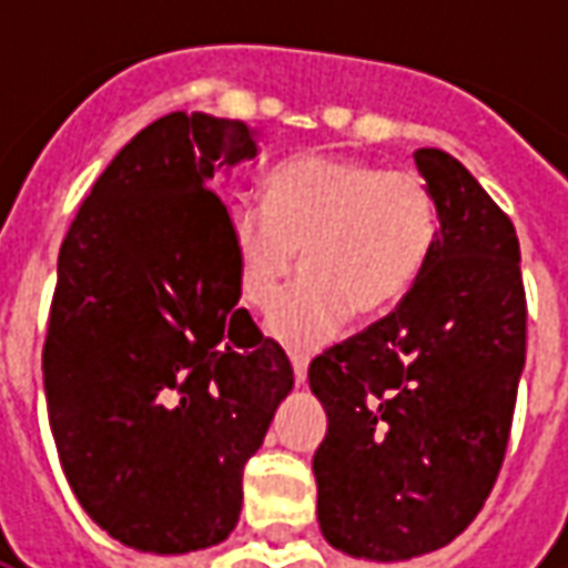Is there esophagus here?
<instances>
[{
	"label": "esophagus",
	"instance_id": "obj_1",
	"mask_svg": "<svg viewBox=\"0 0 568 568\" xmlns=\"http://www.w3.org/2000/svg\"><path fill=\"white\" fill-rule=\"evenodd\" d=\"M292 368H295V381L297 383L307 381V358L297 356V353H295V356H292Z\"/></svg>",
	"mask_w": 568,
	"mask_h": 568
}]
</instances>
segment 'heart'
Returning a JSON list of instances; mask_svg holds the SVG:
<instances>
[{
	"label": "heart",
	"mask_w": 568,
	"mask_h": 568,
	"mask_svg": "<svg viewBox=\"0 0 568 568\" xmlns=\"http://www.w3.org/2000/svg\"><path fill=\"white\" fill-rule=\"evenodd\" d=\"M438 227V200L417 170L341 154L288 158L267 179V206L236 197L224 212L248 307H271L302 248L305 276L267 316V332L297 353L337 337L349 313L393 310L432 258Z\"/></svg>",
	"instance_id": "1"
}]
</instances>
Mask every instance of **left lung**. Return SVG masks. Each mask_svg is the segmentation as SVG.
<instances>
[{
	"instance_id": "obj_1",
	"label": "left lung",
	"mask_w": 568,
	"mask_h": 568,
	"mask_svg": "<svg viewBox=\"0 0 568 568\" xmlns=\"http://www.w3.org/2000/svg\"><path fill=\"white\" fill-rule=\"evenodd\" d=\"M414 161L438 200L432 258L393 313L307 374L328 414L313 456L322 536L381 562L450 545L484 508L526 362L511 219L447 151Z\"/></svg>"
}]
</instances>
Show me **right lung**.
Here are the masks:
<instances>
[{
	"mask_svg": "<svg viewBox=\"0 0 568 568\" xmlns=\"http://www.w3.org/2000/svg\"><path fill=\"white\" fill-rule=\"evenodd\" d=\"M243 121L170 112L118 151L69 224L42 371L57 456L97 526L145 554L227 538L243 468L295 374L240 304L222 166Z\"/></svg>",
	"mask_w": 568,
	"mask_h": 568,
	"instance_id": "obj_1",
	"label": "right lung"
}]
</instances>
